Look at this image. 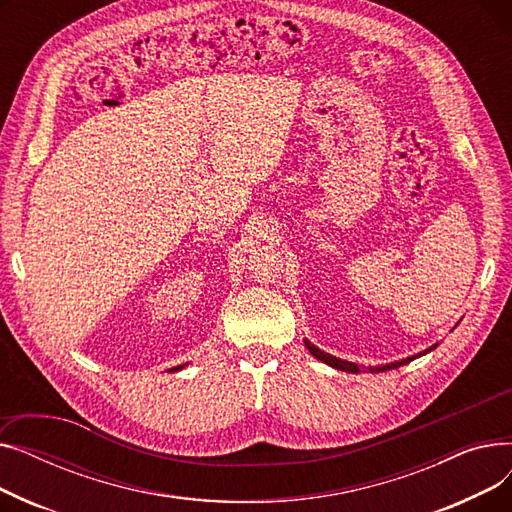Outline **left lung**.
Instances as JSON below:
<instances>
[{
    "mask_svg": "<svg viewBox=\"0 0 512 512\" xmlns=\"http://www.w3.org/2000/svg\"><path fill=\"white\" fill-rule=\"evenodd\" d=\"M305 342V346L309 348V353L317 359V361H321V363H326V365H330V367H334V369H340V371H351V373H361V371H369V373H380V371H388V369H396V367H400V365H407V363H411L413 359H417V357H421V355H427V353H432L434 348L438 346V344H434V346H429V348H425L423 353H417V355H413V357H407V359H402V361H394V363H386V365H380V367H359L357 363H351V361H344V359H338V357H334V355H330V353H324L321 351V348H317L315 344H311L307 338L303 340Z\"/></svg>",
    "mask_w": 512,
    "mask_h": 512,
    "instance_id": "1",
    "label": "left lung"
}]
</instances>
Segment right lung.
Masks as SVG:
<instances>
[{"label":"right lung","mask_w":512,"mask_h":512,"mask_svg":"<svg viewBox=\"0 0 512 512\" xmlns=\"http://www.w3.org/2000/svg\"><path fill=\"white\" fill-rule=\"evenodd\" d=\"M184 365H178V367H174V369H170V371H178V369H182Z\"/></svg>","instance_id":"1"}]
</instances>
